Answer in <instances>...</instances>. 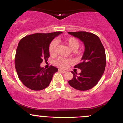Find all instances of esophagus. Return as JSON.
<instances>
[{
	"instance_id": "esophagus-1",
	"label": "esophagus",
	"mask_w": 123,
	"mask_h": 123,
	"mask_svg": "<svg viewBox=\"0 0 123 123\" xmlns=\"http://www.w3.org/2000/svg\"><path fill=\"white\" fill-rule=\"evenodd\" d=\"M59 71H60V72H62V73H63V74H65V73H66V72H67L66 71L63 70V69H59Z\"/></svg>"
}]
</instances>
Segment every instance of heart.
I'll return each instance as SVG.
<instances>
[{
	"label": "heart",
	"mask_w": 123,
	"mask_h": 123,
	"mask_svg": "<svg viewBox=\"0 0 123 123\" xmlns=\"http://www.w3.org/2000/svg\"><path fill=\"white\" fill-rule=\"evenodd\" d=\"M64 42L69 47V48L74 51L78 49L80 45L78 39L74 37H69L66 38L64 39ZM49 52L50 55L52 56H55L56 55L57 52V43L56 41H52L50 44L49 46ZM55 63L59 67L66 68L69 64H71V60L70 59L60 57L56 60Z\"/></svg>",
	"instance_id": "heart-1"
}]
</instances>
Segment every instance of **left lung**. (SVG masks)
I'll return each mask as SVG.
<instances>
[{
  "label": "left lung",
  "mask_w": 123,
  "mask_h": 123,
  "mask_svg": "<svg viewBox=\"0 0 123 123\" xmlns=\"http://www.w3.org/2000/svg\"><path fill=\"white\" fill-rule=\"evenodd\" d=\"M68 33L79 39L85 47L81 62L74 67L81 69V72L78 75L72 71L73 78L68 83L78 90H88L98 84L105 70V49L100 39L95 34L84 31Z\"/></svg>",
  "instance_id": "obj_1"
}]
</instances>
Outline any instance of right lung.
Segmentation results:
<instances>
[{
  "label": "right lung",
  "mask_w": 123,
  "mask_h": 123,
  "mask_svg": "<svg viewBox=\"0 0 123 123\" xmlns=\"http://www.w3.org/2000/svg\"><path fill=\"white\" fill-rule=\"evenodd\" d=\"M62 33H37L25 36L19 42L15 55V68L20 80L26 87L40 91L49 86L58 69L52 66L44 68L40 67V63L44 60H48L50 43Z\"/></svg>",
  "instance_id": "right-lung-1"
}]
</instances>
